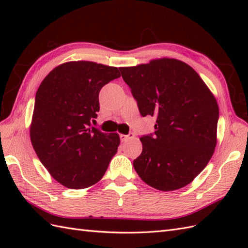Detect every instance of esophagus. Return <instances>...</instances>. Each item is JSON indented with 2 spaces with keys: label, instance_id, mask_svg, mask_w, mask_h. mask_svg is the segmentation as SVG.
Here are the masks:
<instances>
[{
  "label": "esophagus",
  "instance_id": "1",
  "mask_svg": "<svg viewBox=\"0 0 248 248\" xmlns=\"http://www.w3.org/2000/svg\"><path fill=\"white\" fill-rule=\"evenodd\" d=\"M134 136V134L133 133H129V134H120L119 135V138H120V140L121 141H125L127 140H129V139H131V138H133Z\"/></svg>",
  "mask_w": 248,
  "mask_h": 248
}]
</instances>
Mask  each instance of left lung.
Instances as JSON below:
<instances>
[{"label": "left lung", "instance_id": "8db88e82", "mask_svg": "<svg viewBox=\"0 0 248 248\" xmlns=\"http://www.w3.org/2000/svg\"><path fill=\"white\" fill-rule=\"evenodd\" d=\"M140 115L155 116V133L143 135L133 161L148 186L175 191L207 166L217 146L218 105L191 66L173 59L119 68Z\"/></svg>", "mask_w": 248, "mask_h": 248}]
</instances>
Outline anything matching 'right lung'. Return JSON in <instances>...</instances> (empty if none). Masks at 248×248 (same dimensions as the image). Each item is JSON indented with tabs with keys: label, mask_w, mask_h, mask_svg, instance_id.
<instances>
[{
	"label": "right lung",
	"mask_w": 248,
	"mask_h": 248,
	"mask_svg": "<svg viewBox=\"0 0 248 248\" xmlns=\"http://www.w3.org/2000/svg\"><path fill=\"white\" fill-rule=\"evenodd\" d=\"M120 77L118 68L93 62H68L54 68L36 93L30 135L43 165L68 188L93 186L117 152V133L92 127L99 93Z\"/></svg>",
	"instance_id": "1"
}]
</instances>
